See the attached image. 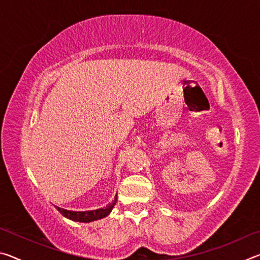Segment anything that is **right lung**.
<instances>
[{"label": "right lung", "instance_id": "obj_1", "mask_svg": "<svg viewBox=\"0 0 260 260\" xmlns=\"http://www.w3.org/2000/svg\"><path fill=\"white\" fill-rule=\"evenodd\" d=\"M116 203H117V195L112 201V203H109L103 209H98L93 211H69V210L58 208V206H56V209L58 210L64 217H67L68 219H71L73 221L90 222V221H95V220L105 218L107 215H109Z\"/></svg>", "mask_w": 260, "mask_h": 260}]
</instances>
